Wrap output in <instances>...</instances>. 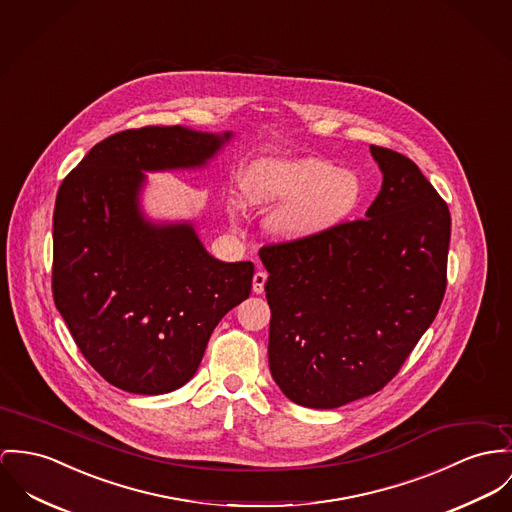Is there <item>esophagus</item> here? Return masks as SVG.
Returning <instances> with one entry per match:
<instances>
[{
	"label": "esophagus",
	"instance_id": "34e87169",
	"mask_svg": "<svg viewBox=\"0 0 512 512\" xmlns=\"http://www.w3.org/2000/svg\"><path fill=\"white\" fill-rule=\"evenodd\" d=\"M265 282H267V273L257 271V273L253 275V292H255V294H263Z\"/></svg>",
	"mask_w": 512,
	"mask_h": 512
}]
</instances>
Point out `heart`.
Here are the masks:
<instances>
[{
	"mask_svg": "<svg viewBox=\"0 0 512 512\" xmlns=\"http://www.w3.org/2000/svg\"><path fill=\"white\" fill-rule=\"evenodd\" d=\"M239 189L241 202L251 208L285 204L269 218V232L280 241L329 234L353 216L364 197L356 171L319 158L255 159L245 167Z\"/></svg>",
	"mask_w": 512,
	"mask_h": 512,
	"instance_id": "heart-1",
	"label": "heart"
}]
</instances>
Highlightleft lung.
<instances>
[{
  "label": "left lung",
  "mask_w": 512,
  "mask_h": 512,
  "mask_svg": "<svg viewBox=\"0 0 512 512\" xmlns=\"http://www.w3.org/2000/svg\"><path fill=\"white\" fill-rule=\"evenodd\" d=\"M382 189L366 218L259 251L269 278V368L290 401L335 409L382 390L446 290L448 206L421 169L370 146Z\"/></svg>",
  "instance_id": "obj_1"
}]
</instances>
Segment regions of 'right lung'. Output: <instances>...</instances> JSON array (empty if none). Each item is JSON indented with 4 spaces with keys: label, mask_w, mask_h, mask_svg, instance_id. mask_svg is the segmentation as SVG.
Wrapping results in <instances>:
<instances>
[{
    "label": "right lung",
    "mask_w": 512,
    "mask_h": 512,
    "mask_svg": "<svg viewBox=\"0 0 512 512\" xmlns=\"http://www.w3.org/2000/svg\"><path fill=\"white\" fill-rule=\"evenodd\" d=\"M234 136L179 124L124 130L58 189L54 302L87 362L124 392L185 386L214 327L251 294V261L214 259L195 220H154L142 204L148 173L204 169Z\"/></svg>",
    "instance_id": "1"
}]
</instances>
